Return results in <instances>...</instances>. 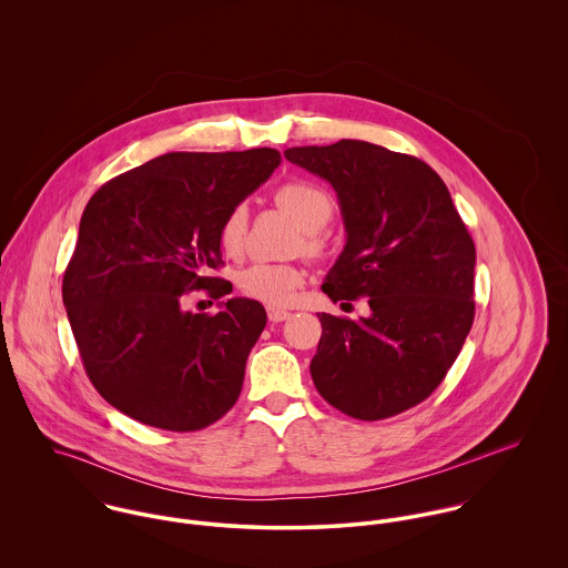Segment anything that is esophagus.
I'll return each instance as SVG.
<instances>
[{"label":"esophagus","mask_w":568,"mask_h":568,"mask_svg":"<svg viewBox=\"0 0 568 568\" xmlns=\"http://www.w3.org/2000/svg\"><path fill=\"white\" fill-rule=\"evenodd\" d=\"M266 315H268V322H273V324L286 322V320L291 317V313H286L284 308H275V306H271V308L266 311Z\"/></svg>","instance_id":"obj_1"}]
</instances>
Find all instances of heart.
<instances>
[{
  "label": "heart",
  "mask_w": 568,
  "mask_h": 568,
  "mask_svg": "<svg viewBox=\"0 0 568 568\" xmlns=\"http://www.w3.org/2000/svg\"><path fill=\"white\" fill-rule=\"evenodd\" d=\"M275 203L304 230L320 232L332 216V203L324 190L311 183H284L275 192ZM246 223L248 212L244 205L232 207L221 227L219 244L227 255H239L246 241ZM306 248L317 251L320 243L315 236H306ZM304 275L297 266L291 264H273V262H253L239 275V288L246 297L264 302L268 306H284L293 300L295 291L302 286Z\"/></svg>",
  "instance_id": "obj_1"
}]
</instances>
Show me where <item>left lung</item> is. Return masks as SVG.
<instances>
[{"mask_svg":"<svg viewBox=\"0 0 568 568\" xmlns=\"http://www.w3.org/2000/svg\"><path fill=\"white\" fill-rule=\"evenodd\" d=\"M288 162L325 179L347 243L325 275L332 302L369 297V317L320 315L317 392L356 419L426 400L475 322V243L428 163L361 140L295 146Z\"/></svg>","mask_w":568,"mask_h":568,"instance_id":"obj_1","label":"left lung"}]
</instances>
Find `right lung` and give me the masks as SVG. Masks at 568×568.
Returning a JSON list of instances; mask_svg holds the SVG:
<instances>
[{"mask_svg": "<svg viewBox=\"0 0 568 568\" xmlns=\"http://www.w3.org/2000/svg\"><path fill=\"white\" fill-rule=\"evenodd\" d=\"M280 162L275 149L165 153L89 199L63 304L84 372L109 405L179 433L236 405L266 311L246 297L216 315L185 302L192 291L232 293L227 280L205 275L223 264L219 227Z\"/></svg>", "mask_w": 568, "mask_h": 568, "instance_id": "1", "label": "right lung"}]
</instances>
